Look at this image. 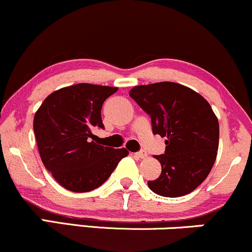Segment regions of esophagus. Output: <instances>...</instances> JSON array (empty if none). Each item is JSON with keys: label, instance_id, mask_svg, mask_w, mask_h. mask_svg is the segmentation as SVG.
I'll return each mask as SVG.
<instances>
[{"label": "esophagus", "instance_id": "1", "mask_svg": "<svg viewBox=\"0 0 252 252\" xmlns=\"http://www.w3.org/2000/svg\"><path fill=\"white\" fill-rule=\"evenodd\" d=\"M135 157H138V158L140 159H145L147 157V152L146 151H140V152L135 153Z\"/></svg>", "mask_w": 252, "mask_h": 252}]
</instances>
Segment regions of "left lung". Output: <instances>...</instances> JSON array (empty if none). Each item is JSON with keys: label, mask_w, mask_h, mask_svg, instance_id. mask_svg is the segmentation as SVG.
I'll return each instance as SVG.
<instances>
[{"label": "left lung", "mask_w": 252, "mask_h": 252, "mask_svg": "<svg viewBox=\"0 0 252 252\" xmlns=\"http://www.w3.org/2000/svg\"><path fill=\"white\" fill-rule=\"evenodd\" d=\"M129 96L151 117L152 131L166 137L165 153L155 156L161 173L147 185L162 197H180L197 189L214 166L220 124L210 103L176 82L135 86Z\"/></svg>", "instance_id": "8db88e82"}]
</instances>
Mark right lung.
Segmentation results:
<instances>
[{
	"mask_svg": "<svg viewBox=\"0 0 252 252\" xmlns=\"http://www.w3.org/2000/svg\"><path fill=\"white\" fill-rule=\"evenodd\" d=\"M117 87L78 84L49 94L34 117V133L44 167L61 186L88 192L102 185L126 149L94 141V128H103L102 103Z\"/></svg>",
	"mask_w": 252,
	"mask_h": 252,
	"instance_id": "obj_1",
	"label": "right lung"
}]
</instances>
